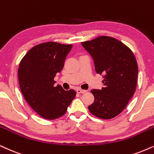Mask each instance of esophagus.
<instances>
[{
  "mask_svg": "<svg viewBox=\"0 0 154 154\" xmlns=\"http://www.w3.org/2000/svg\"><path fill=\"white\" fill-rule=\"evenodd\" d=\"M87 91V90H83V89H77V93L78 94H84Z\"/></svg>",
  "mask_w": 154,
  "mask_h": 154,
  "instance_id": "obj_1",
  "label": "esophagus"
}]
</instances>
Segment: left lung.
Instances as JSON below:
<instances>
[{
  "instance_id": "1",
  "label": "left lung",
  "mask_w": 154,
  "mask_h": 154,
  "mask_svg": "<svg viewBox=\"0 0 154 154\" xmlns=\"http://www.w3.org/2000/svg\"><path fill=\"white\" fill-rule=\"evenodd\" d=\"M94 60L96 72L103 75L104 87L92 89L93 104L88 109L103 119L115 117L124 109L135 92L138 65L131 50L119 40L100 36L82 42Z\"/></svg>"
}]
</instances>
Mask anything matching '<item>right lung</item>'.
<instances>
[{"label":"right lung","instance_id":"add662e5","mask_svg":"<svg viewBox=\"0 0 154 154\" xmlns=\"http://www.w3.org/2000/svg\"><path fill=\"white\" fill-rule=\"evenodd\" d=\"M72 45L48 42L33 47L20 61L18 80L21 92L36 113L46 119L62 116L76 96L73 89L54 87L56 74L61 72Z\"/></svg>","mask_w":154,"mask_h":154}]
</instances>
